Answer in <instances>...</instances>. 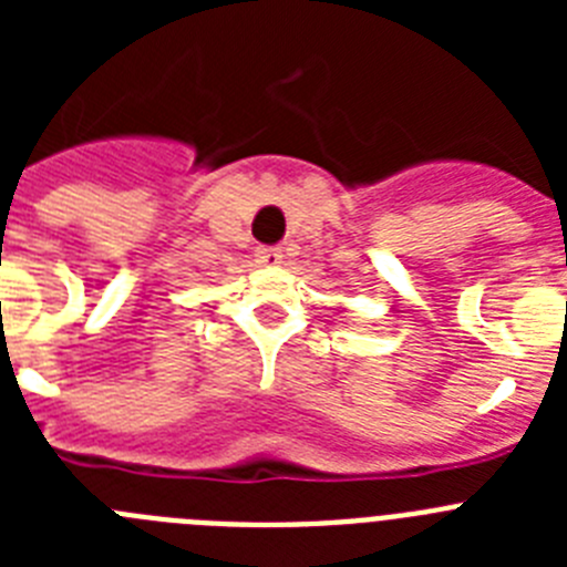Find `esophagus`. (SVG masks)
<instances>
[{
    "mask_svg": "<svg viewBox=\"0 0 567 567\" xmlns=\"http://www.w3.org/2000/svg\"><path fill=\"white\" fill-rule=\"evenodd\" d=\"M280 249L278 247H258L255 249V260H258L260 267H278L280 264Z\"/></svg>",
    "mask_w": 567,
    "mask_h": 567,
    "instance_id": "esophagus-1",
    "label": "esophagus"
}]
</instances>
